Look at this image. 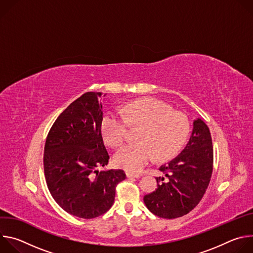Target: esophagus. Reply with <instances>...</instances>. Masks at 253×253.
I'll use <instances>...</instances> for the list:
<instances>
[{
    "mask_svg": "<svg viewBox=\"0 0 253 253\" xmlns=\"http://www.w3.org/2000/svg\"><path fill=\"white\" fill-rule=\"evenodd\" d=\"M126 175H127L128 178H139V177H141L140 174H138V173H133V172H127Z\"/></svg>",
    "mask_w": 253,
    "mask_h": 253,
    "instance_id": "obj_1",
    "label": "esophagus"
}]
</instances>
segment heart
Masks as SVG:
<instances>
[{
	"label": "heart",
	"instance_id": "obj_1",
	"mask_svg": "<svg viewBox=\"0 0 253 253\" xmlns=\"http://www.w3.org/2000/svg\"><path fill=\"white\" fill-rule=\"evenodd\" d=\"M129 125L141 127L137 140L122 148L115 156L118 166L139 172L154 157L166 161L174 157L185 144L190 132L187 117L173 111L167 103L156 98H142L125 105L122 114L108 112L102 120V133L113 147L128 140Z\"/></svg>",
	"mask_w": 253,
	"mask_h": 253
}]
</instances>
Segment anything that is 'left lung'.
<instances>
[{
    "label": "left lung",
    "instance_id": "obj_1",
    "mask_svg": "<svg viewBox=\"0 0 253 253\" xmlns=\"http://www.w3.org/2000/svg\"><path fill=\"white\" fill-rule=\"evenodd\" d=\"M213 169V147L208 126L200 118L185 148L159 170L165 177H156L157 189L144 196L146 207L154 215L173 219L190 212L202 199Z\"/></svg>",
    "mask_w": 253,
    "mask_h": 253
}]
</instances>
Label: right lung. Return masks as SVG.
<instances>
[{"instance_id": "obj_1", "label": "right lung", "mask_w": 253, "mask_h": 253, "mask_svg": "<svg viewBox=\"0 0 253 253\" xmlns=\"http://www.w3.org/2000/svg\"><path fill=\"white\" fill-rule=\"evenodd\" d=\"M101 95L87 92L72 102L53 124L44 151L52 197L66 212L85 219L111 208L116 186L126 178L121 169L99 170L110 158L101 132Z\"/></svg>"}]
</instances>
